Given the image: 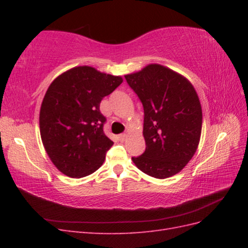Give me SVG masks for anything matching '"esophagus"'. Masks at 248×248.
I'll use <instances>...</instances> for the list:
<instances>
[{
  "instance_id": "1",
  "label": "esophagus",
  "mask_w": 248,
  "mask_h": 248,
  "mask_svg": "<svg viewBox=\"0 0 248 248\" xmlns=\"http://www.w3.org/2000/svg\"><path fill=\"white\" fill-rule=\"evenodd\" d=\"M126 138H127V134L122 133V134H120V136H119V140L120 141H124L126 140Z\"/></svg>"
}]
</instances>
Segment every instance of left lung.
<instances>
[{
  "instance_id": "left-lung-1",
  "label": "left lung",
  "mask_w": 248,
  "mask_h": 248,
  "mask_svg": "<svg viewBox=\"0 0 248 248\" xmlns=\"http://www.w3.org/2000/svg\"><path fill=\"white\" fill-rule=\"evenodd\" d=\"M144 108L146 150L132 157L145 174L166 179L176 175L196 153L202 132V107L191 82L159 64L125 76Z\"/></svg>"
}]
</instances>
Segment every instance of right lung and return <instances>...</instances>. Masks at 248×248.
<instances>
[{
	"instance_id": "right-lung-1",
	"label": "right lung",
	"mask_w": 248,
	"mask_h": 248,
	"mask_svg": "<svg viewBox=\"0 0 248 248\" xmlns=\"http://www.w3.org/2000/svg\"><path fill=\"white\" fill-rule=\"evenodd\" d=\"M121 77L78 66L59 76L44 95L39 115L44 149L56 168L71 178L98 170L114 145L103 132V97L122 84Z\"/></svg>"
}]
</instances>
